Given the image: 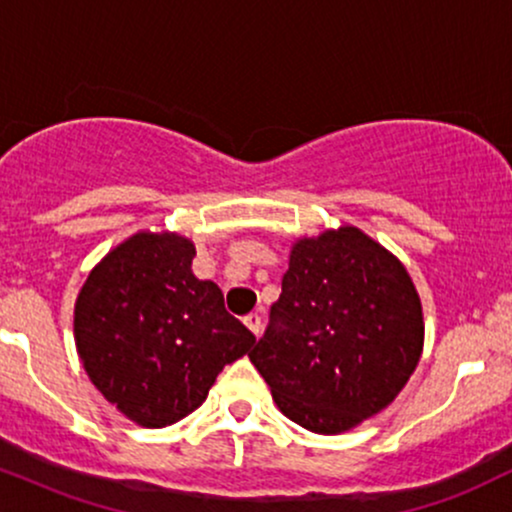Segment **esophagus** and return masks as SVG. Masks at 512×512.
I'll use <instances>...</instances> for the list:
<instances>
[{"label": "esophagus", "mask_w": 512, "mask_h": 512, "mask_svg": "<svg viewBox=\"0 0 512 512\" xmlns=\"http://www.w3.org/2000/svg\"><path fill=\"white\" fill-rule=\"evenodd\" d=\"M245 327H248V330L255 334V337H260V332H262V317L257 315V313H252V315H248L245 317Z\"/></svg>", "instance_id": "obj_1"}]
</instances>
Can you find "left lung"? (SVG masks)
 I'll use <instances>...</instances> for the list:
<instances>
[{
  "mask_svg": "<svg viewBox=\"0 0 512 512\" xmlns=\"http://www.w3.org/2000/svg\"><path fill=\"white\" fill-rule=\"evenodd\" d=\"M421 351L424 310L407 267L346 223L293 240L250 361L281 414L337 436L395 402Z\"/></svg>",
  "mask_w": 512,
  "mask_h": 512,
  "instance_id": "1",
  "label": "left lung"
}]
</instances>
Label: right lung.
<instances>
[{
  "instance_id": "obj_1",
  "label": "right lung",
  "mask_w": 512,
  "mask_h": 512,
  "mask_svg": "<svg viewBox=\"0 0 512 512\" xmlns=\"http://www.w3.org/2000/svg\"><path fill=\"white\" fill-rule=\"evenodd\" d=\"M195 252L175 231H137L76 296L74 342L88 380L144 428L178 424L202 407L223 366L255 344L223 308L219 286L192 272Z\"/></svg>"
}]
</instances>
